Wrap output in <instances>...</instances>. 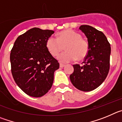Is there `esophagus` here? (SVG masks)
<instances>
[{
  "mask_svg": "<svg viewBox=\"0 0 122 122\" xmlns=\"http://www.w3.org/2000/svg\"><path fill=\"white\" fill-rule=\"evenodd\" d=\"M65 66V65L62 64V63H60V68H63Z\"/></svg>",
  "mask_w": 122,
  "mask_h": 122,
  "instance_id": "1",
  "label": "esophagus"
}]
</instances>
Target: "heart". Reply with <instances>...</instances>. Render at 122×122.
I'll list each match as a JSON object with an SVG mask.
<instances>
[{"label": "heart", "instance_id": "b5f03b06", "mask_svg": "<svg viewBox=\"0 0 122 122\" xmlns=\"http://www.w3.org/2000/svg\"><path fill=\"white\" fill-rule=\"evenodd\" d=\"M66 51L58 56L61 63H69L74 60H83L88 54L89 46L88 42L82 38L81 35L72 30L60 32L57 38L51 36L47 40L46 48L54 57L57 56L64 49Z\"/></svg>", "mask_w": 122, "mask_h": 122}]
</instances>
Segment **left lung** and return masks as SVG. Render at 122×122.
I'll return each mask as SVG.
<instances>
[{
	"label": "left lung",
	"instance_id": "obj_1",
	"mask_svg": "<svg viewBox=\"0 0 122 122\" xmlns=\"http://www.w3.org/2000/svg\"><path fill=\"white\" fill-rule=\"evenodd\" d=\"M79 29L87 38L89 50L82 66L73 65L74 71L70 78L76 89L89 92L98 87L107 77L110 67L111 46L104 33L95 28L82 25Z\"/></svg>",
	"mask_w": 122,
	"mask_h": 122
}]
</instances>
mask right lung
I'll use <instances>...</instances> for the list:
<instances>
[{
    "label": "right lung",
    "mask_w": 122,
    "mask_h": 122,
    "mask_svg": "<svg viewBox=\"0 0 122 122\" xmlns=\"http://www.w3.org/2000/svg\"><path fill=\"white\" fill-rule=\"evenodd\" d=\"M54 33L34 27L19 35L11 51V73L18 87L28 95L41 97L51 89L59 63L46 48Z\"/></svg>",
    "instance_id": "right-lung-1"
}]
</instances>
